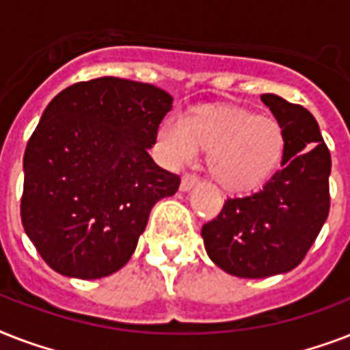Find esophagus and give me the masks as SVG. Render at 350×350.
Masks as SVG:
<instances>
[{
  "mask_svg": "<svg viewBox=\"0 0 350 350\" xmlns=\"http://www.w3.org/2000/svg\"><path fill=\"white\" fill-rule=\"evenodd\" d=\"M198 183V176L196 174H191V172H187V174H183V178H181V191H191L192 187L196 185Z\"/></svg>",
  "mask_w": 350,
  "mask_h": 350,
  "instance_id": "obj_1",
  "label": "esophagus"
}]
</instances>
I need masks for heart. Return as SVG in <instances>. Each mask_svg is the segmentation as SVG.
I'll return each mask as SVG.
<instances>
[{
    "label": "heart",
    "mask_w": 350,
    "mask_h": 350,
    "mask_svg": "<svg viewBox=\"0 0 350 350\" xmlns=\"http://www.w3.org/2000/svg\"><path fill=\"white\" fill-rule=\"evenodd\" d=\"M158 148L172 167L189 163L198 148L208 152V170L229 192L260 189L276 174L287 152V136L272 116L234 105L200 107L185 120H165Z\"/></svg>",
    "instance_id": "b5f03b06"
}]
</instances>
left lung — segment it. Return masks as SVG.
Masks as SVG:
<instances>
[{"label": "left lung", "mask_w": 350, "mask_h": 350, "mask_svg": "<svg viewBox=\"0 0 350 350\" xmlns=\"http://www.w3.org/2000/svg\"><path fill=\"white\" fill-rule=\"evenodd\" d=\"M282 123L287 152L282 169L250 196L229 198L202 227L208 258L239 278L293 271L318 238L331 208V152L314 116L280 96L263 94Z\"/></svg>", "instance_id": "left-lung-1"}]
</instances>
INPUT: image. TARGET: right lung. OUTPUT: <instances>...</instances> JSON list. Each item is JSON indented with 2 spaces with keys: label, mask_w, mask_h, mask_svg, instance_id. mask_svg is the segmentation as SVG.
Segmentation results:
<instances>
[{
  "label": "right lung",
  "mask_w": 350,
  "mask_h": 350,
  "mask_svg": "<svg viewBox=\"0 0 350 350\" xmlns=\"http://www.w3.org/2000/svg\"><path fill=\"white\" fill-rule=\"evenodd\" d=\"M170 109L169 92L112 76L46 105L25 150L21 221L51 269L96 280L131 260L150 208L180 187L147 150Z\"/></svg>",
  "instance_id": "obj_1"
}]
</instances>
